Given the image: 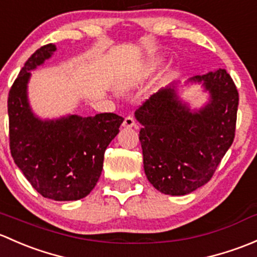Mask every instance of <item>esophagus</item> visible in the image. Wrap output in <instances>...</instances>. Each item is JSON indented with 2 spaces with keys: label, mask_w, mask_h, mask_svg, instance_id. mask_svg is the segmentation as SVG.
<instances>
[{
  "label": "esophagus",
  "mask_w": 257,
  "mask_h": 257,
  "mask_svg": "<svg viewBox=\"0 0 257 257\" xmlns=\"http://www.w3.org/2000/svg\"><path fill=\"white\" fill-rule=\"evenodd\" d=\"M123 127H136V121H135V118L132 117V116H127V117H125V120H123Z\"/></svg>",
  "instance_id": "1"
}]
</instances>
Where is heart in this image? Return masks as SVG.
I'll list each match as a JSON object with an SVG mask.
<instances>
[{"mask_svg": "<svg viewBox=\"0 0 257 257\" xmlns=\"http://www.w3.org/2000/svg\"><path fill=\"white\" fill-rule=\"evenodd\" d=\"M155 65H156V62L153 60V62L150 64V67L153 68ZM136 84H137V80H135V79H131V78L123 79V80L120 83V85H118V89H120L121 91H128V90L135 88V85H136Z\"/></svg>", "mask_w": 257, "mask_h": 257, "instance_id": "b5f03b06", "label": "heart"}]
</instances>
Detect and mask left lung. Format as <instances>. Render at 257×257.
Wrapping results in <instances>:
<instances>
[{"mask_svg":"<svg viewBox=\"0 0 257 257\" xmlns=\"http://www.w3.org/2000/svg\"><path fill=\"white\" fill-rule=\"evenodd\" d=\"M199 85L208 95L200 108L181 96ZM239 94L226 70L173 83L150 97L135 117L142 125L144 169L163 194L186 195L207 184L235 137Z\"/></svg>","mask_w":257,"mask_h":257,"instance_id":"1","label":"left lung"}]
</instances>
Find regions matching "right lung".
Listing matches in <instances>:
<instances>
[{
    "label": "right lung",
    "mask_w": 257,
    "mask_h": 257,
    "mask_svg": "<svg viewBox=\"0 0 257 257\" xmlns=\"http://www.w3.org/2000/svg\"><path fill=\"white\" fill-rule=\"evenodd\" d=\"M57 47L39 48L26 62L10 90V147L15 163L41 195L58 202L85 198L94 189L104 153L120 131L123 117L105 112L42 118L28 99L32 70L42 67Z\"/></svg>",
    "instance_id": "add662e5"
}]
</instances>
